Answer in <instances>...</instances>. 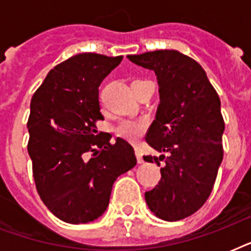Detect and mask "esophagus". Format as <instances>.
I'll return each mask as SVG.
<instances>
[{
  "instance_id": "1",
  "label": "esophagus",
  "mask_w": 251,
  "mask_h": 251,
  "mask_svg": "<svg viewBox=\"0 0 251 251\" xmlns=\"http://www.w3.org/2000/svg\"><path fill=\"white\" fill-rule=\"evenodd\" d=\"M135 156H137V160L138 163L141 164V163H143V156H142V151L138 147H135Z\"/></svg>"
}]
</instances>
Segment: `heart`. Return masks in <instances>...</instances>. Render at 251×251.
<instances>
[{
    "label": "heart",
    "mask_w": 251,
    "mask_h": 251,
    "mask_svg": "<svg viewBox=\"0 0 251 251\" xmlns=\"http://www.w3.org/2000/svg\"><path fill=\"white\" fill-rule=\"evenodd\" d=\"M146 127H147V124L145 121L124 120V121H121L116 126L114 131L117 133L118 137L127 139L130 142H135L145 134Z\"/></svg>",
    "instance_id": "heart-1"
}]
</instances>
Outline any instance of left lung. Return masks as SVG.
Wrapping results in <instances>:
<instances>
[{
  "mask_svg": "<svg viewBox=\"0 0 251 251\" xmlns=\"http://www.w3.org/2000/svg\"><path fill=\"white\" fill-rule=\"evenodd\" d=\"M138 66L153 70L160 104L146 142L164 161L161 179L146 191L150 210L157 218L177 222L190 216L210 197L223 160L224 120L220 99L202 66L177 50H155L127 56Z\"/></svg>",
  "mask_w": 251,
  "mask_h": 251,
  "instance_id": "left-lung-1",
  "label": "left lung"
}]
</instances>
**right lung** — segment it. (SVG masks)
<instances>
[{"mask_svg":"<svg viewBox=\"0 0 251 251\" xmlns=\"http://www.w3.org/2000/svg\"><path fill=\"white\" fill-rule=\"evenodd\" d=\"M122 61L80 53L61 62L31 99L28 155L37 193L62 222L84 224L104 214L118 176L137 164L133 147L109 133L98 134L104 120L99 86ZM88 152H94L90 159Z\"/></svg>","mask_w":251,"mask_h":251,"instance_id":"add662e5","label":"right lung"}]
</instances>
